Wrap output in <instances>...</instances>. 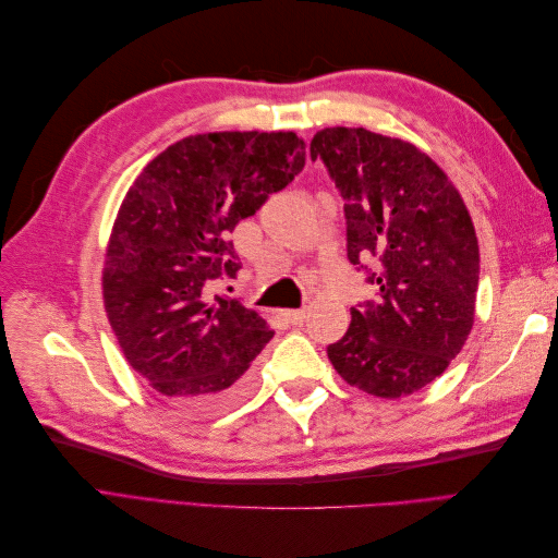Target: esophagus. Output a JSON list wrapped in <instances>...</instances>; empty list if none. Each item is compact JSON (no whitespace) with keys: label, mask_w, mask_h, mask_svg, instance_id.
Here are the masks:
<instances>
[{"label":"esophagus","mask_w":558,"mask_h":558,"mask_svg":"<svg viewBox=\"0 0 558 558\" xmlns=\"http://www.w3.org/2000/svg\"><path fill=\"white\" fill-rule=\"evenodd\" d=\"M279 314L283 320H289V324H293V326H300L302 320L307 318V310H283Z\"/></svg>","instance_id":"34e87169"}]
</instances>
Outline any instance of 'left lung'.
<instances>
[{"label": "left lung", "mask_w": 558, "mask_h": 558, "mask_svg": "<svg viewBox=\"0 0 558 558\" xmlns=\"http://www.w3.org/2000/svg\"><path fill=\"white\" fill-rule=\"evenodd\" d=\"M310 154L344 197L349 260L373 265L367 281L377 283L328 359L369 396H410L445 373L475 324L470 211L442 167L404 140L337 125L314 134Z\"/></svg>", "instance_id": "left-lung-1"}]
</instances>
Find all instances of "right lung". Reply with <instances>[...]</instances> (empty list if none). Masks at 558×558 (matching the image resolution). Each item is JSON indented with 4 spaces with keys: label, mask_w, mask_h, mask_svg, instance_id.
I'll return each mask as SVG.
<instances>
[{
    "label": "right lung",
    "mask_w": 558,
    "mask_h": 558,
    "mask_svg": "<svg viewBox=\"0 0 558 558\" xmlns=\"http://www.w3.org/2000/svg\"><path fill=\"white\" fill-rule=\"evenodd\" d=\"M305 167L295 132H202L167 146L128 189L107 242L102 298L125 361L172 408L238 402L272 340L265 318L207 283L234 277L228 232Z\"/></svg>",
    "instance_id": "obj_1"
}]
</instances>
